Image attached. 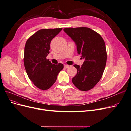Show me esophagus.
I'll use <instances>...</instances> for the list:
<instances>
[{
	"label": "esophagus",
	"mask_w": 131,
	"mask_h": 131,
	"mask_svg": "<svg viewBox=\"0 0 131 131\" xmlns=\"http://www.w3.org/2000/svg\"><path fill=\"white\" fill-rule=\"evenodd\" d=\"M69 67V65H67V64H64V68H68V67Z\"/></svg>",
	"instance_id": "1"
}]
</instances>
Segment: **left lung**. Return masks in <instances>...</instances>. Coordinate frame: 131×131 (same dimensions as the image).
Instances as JSON below:
<instances>
[{
  "instance_id": "left-lung-1",
  "label": "left lung",
  "mask_w": 131,
  "mask_h": 131,
  "mask_svg": "<svg viewBox=\"0 0 131 131\" xmlns=\"http://www.w3.org/2000/svg\"><path fill=\"white\" fill-rule=\"evenodd\" d=\"M64 31L76 43L78 53L85 59L81 67L74 65L77 74L72 82L79 90L89 91L97 85L104 72L107 59L104 41L89 28H66Z\"/></svg>"
}]
</instances>
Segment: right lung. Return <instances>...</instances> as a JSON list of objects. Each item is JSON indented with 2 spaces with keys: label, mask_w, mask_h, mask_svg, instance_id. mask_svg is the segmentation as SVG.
I'll use <instances>...</instances> for the list:
<instances>
[{
  "label": "right lung",
  "mask_w": 131,
  "mask_h": 131,
  "mask_svg": "<svg viewBox=\"0 0 131 131\" xmlns=\"http://www.w3.org/2000/svg\"><path fill=\"white\" fill-rule=\"evenodd\" d=\"M62 30V28L40 29L26 41L23 57L25 69L30 80L40 90L50 89L64 68L62 63L53 64L46 58L51 40Z\"/></svg>",
  "instance_id": "obj_1"
}]
</instances>
